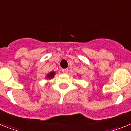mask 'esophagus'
Returning <instances> with one entry per match:
<instances>
[{
	"mask_svg": "<svg viewBox=\"0 0 131 131\" xmlns=\"http://www.w3.org/2000/svg\"><path fill=\"white\" fill-rule=\"evenodd\" d=\"M62 72L63 73H68V69H62Z\"/></svg>",
	"mask_w": 131,
	"mask_h": 131,
	"instance_id": "obj_1",
	"label": "esophagus"
}]
</instances>
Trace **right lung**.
<instances>
[{
	"label": "right lung",
	"mask_w": 131,
	"mask_h": 131,
	"mask_svg": "<svg viewBox=\"0 0 131 131\" xmlns=\"http://www.w3.org/2000/svg\"><path fill=\"white\" fill-rule=\"evenodd\" d=\"M54 75V72H51V73H50L48 74V78H52V77Z\"/></svg>",
	"instance_id": "right-lung-1"
}]
</instances>
